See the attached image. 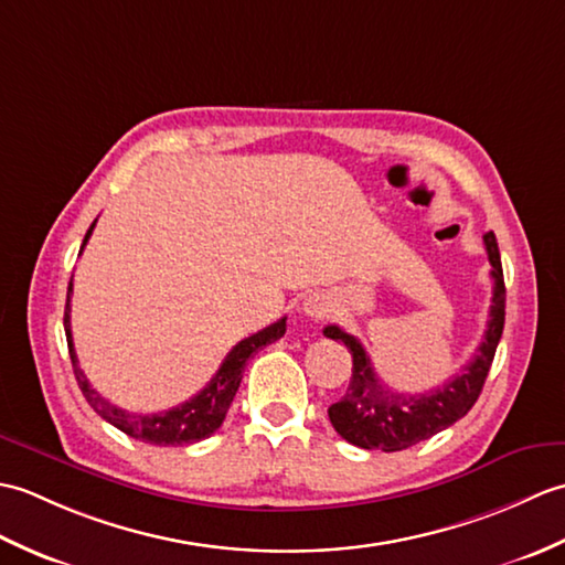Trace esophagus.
I'll use <instances>...</instances> for the list:
<instances>
[{
	"label": "esophagus",
	"instance_id": "obj_1",
	"mask_svg": "<svg viewBox=\"0 0 565 565\" xmlns=\"http://www.w3.org/2000/svg\"><path fill=\"white\" fill-rule=\"evenodd\" d=\"M301 310H303V313H306L310 320H322V318H328V316H330L332 303H330V298H328V296H322V294H310V296H306V298H303V306H301Z\"/></svg>",
	"mask_w": 565,
	"mask_h": 565
}]
</instances>
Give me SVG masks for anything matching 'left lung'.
<instances>
[{"mask_svg":"<svg viewBox=\"0 0 565 565\" xmlns=\"http://www.w3.org/2000/svg\"><path fill=\"white\" fill-rule=\"evenodd\" d=\"M493 276V298H490V320L483 340L473 352L461 374L444 383L441 388L419 395H405L381 386L366 350L350 332L328 326L326 338L344 342L352 352V379L347 393L328 407L330 423L338 435L354 447L376 451H403L429 439L437 431L451 427L471 411L483 391L486 376L493 364L498 342L505 328V279H502L500 249L493 233L483 235Z\"/></svg>","mask_w":565,"mask_h":565,"instance_id":"left-lung-1","label":"left lung"}]
</instances>
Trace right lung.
I'll return each instance as SVG.
<instances>
[{"label": "right lung", "instance_id": "obj_1", "mask_svg": "<svg viewBox=\"0 0 565 565\" xmlns=\"http://www.w3.org/2000/svg\"><path fill=\"white\" fill-rule=\"evenodd\" d=\"M94 221L89 225L87 235H84V245L94 231ZM70 296H72V281L67 286V306H65V334H67V347H70V359H72V371H75L77 386L84 393V398L94 407V413L102 415L106 423H111L121 431H126L128 437H134L138 441L154 444V447H184V444H194L211 437L215 429L223 425L227 407H231L235 393L239 388V381H243V371L247 359L255 354L262 347H267L284 338L286 332V318L271 322L269 328H264L255 334H249L243 342H237L227 356L223 359L221 369L215 371V376L203 391H199L194 398H189L186 403L172 407V411L164 413H154V415H134L126 413L121 407L111 405L106 398L89 386L87 376L79 369L77 354H75V344H72V328H70Z\"/></svg>", "mask_w": 565, "mask_h": 565}]
</instances>
